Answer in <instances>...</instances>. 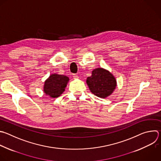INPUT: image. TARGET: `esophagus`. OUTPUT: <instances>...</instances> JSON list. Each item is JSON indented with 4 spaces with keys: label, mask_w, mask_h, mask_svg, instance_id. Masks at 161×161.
<instances>
[{
    "label": "esophagus",
    "mask_w": 161,
    "mask_h": 161,
    "mask_svg": "<svg viewBox=\"0 0 161 161\" xmlns=\"http://www.w3.org/2000/svg\"><path fill=\"white\" fill-rule=\"evenodd\" d=\"M73 78L74 79H78L79 77H78V76L77 75H76V74H74V75H73Z\"/></svg>",
    "instance_id": "1"
}]
</instances>
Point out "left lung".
<instances>
[{"label":"left lung","instance_id":"obj_1","mask_svg":"<svg viewBox=\"0 0 161 161\" xmlns=\"http://www.w3.org/2000/svg\"><path fill=\"white\" fill-rule=\"evenodd\" d=\"M86 83L91 92L100 98L110 95L116 86L115 78L102 68L94 69L92 76L87 78Z\"/></svg>","mask_w":161,"mask_h":161}]
</instances>
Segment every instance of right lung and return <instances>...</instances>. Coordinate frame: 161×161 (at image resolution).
I'll return each mask as SVG.
<instances>
[{"label":"right lung","mask_w":161,"mask_h":161,"mask_svg":"<svg viewBox=\"0 0 161 161\" xmlns=\"http://www.w3.org/2000/svg\"><path fill=\"white\" fill-rule=\"evenodd\" d=\"M69 78L64 75L53 74L45 81L44 92L51 97H58L65 90Z\"/></svg>","instance_id":"obj_1"}]
</instances>
